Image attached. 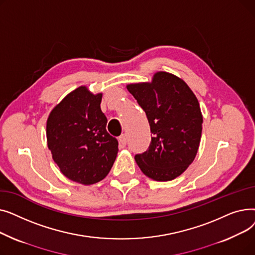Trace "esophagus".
Returning <instances> with one entry per match:
<instances>
[{
    "mask_svg": "<svg viewBox=\"0 0 255 255\" xmlns=\"http://www.w3.org/2000/svg\"><path fill=\"white\" fill-rule=\"evenodd\" d=\"M119 142L122 146H125L127 144V136L126 134H122L119 137Z\"/></svg>",
    "mask_w": 255,
    "mask_h": 255,
    "instance_id": "34e87169",
    "label": "esophagus"
}]
</instances>
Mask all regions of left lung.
<instances>
[{"label": "left lung", "instance_id": "8db88e82", "mask_svg": "<svg viewBox=\"0 0 255 255\" xmlns=\"http://www.w3.org/2000/svg\"><path fill=\"white\" fill-rule=\"evenodd\" d=\"M127 89L144 111L152 133L148 150L134 157L137 165L156 181L179 177L194 160L202 136L203 116L193 92L167 72Z\"/></svg>", "mask_w": 255, "mask_h": 255}]
</instances>
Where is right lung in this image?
I'll list each match as a JSON object with an SVG mask.
<instances>
[{"label":"right lung","instance_id":"1","mask_svg":"<svg viewBox=\"0 0 255 255\" xmlns=\"http://www.w3.org/2000/svg\"><path fill=\"white\" fill-rule=\"evenodd\" d=\"M101 99L102 94L93 95L86 87H79L47 119V145L53 161L65 177L84 185L103 180L118 153L117 138L106 131Z\"/></svg>","mask_w":255,"mask_h":255}]
</instances>
